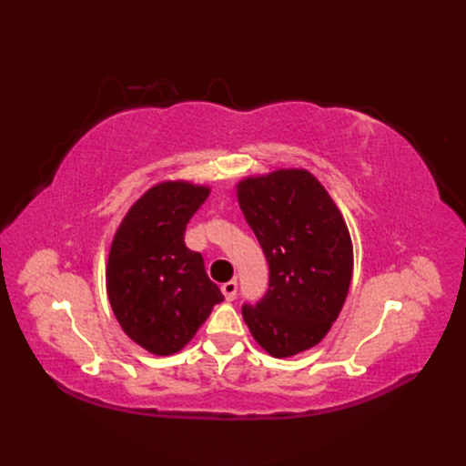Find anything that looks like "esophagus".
I'll list each match as a JSON object with an SVG mask.
<instances>
[{"mask_svg":"<svg viewBox=\"0 0 466 466\" xmlns=\"http://www.w3.org/2000/svg\"><path fill=\"white\" fill-rule=\"evenodd\" d=\"M221 294L228 301H233L237 296V280H229L226 284H221Z\"/></svg>","mask_w":466,"mask_h":466,"instance_id":"esophagus-1","label":"esophagus"}]
</instances>
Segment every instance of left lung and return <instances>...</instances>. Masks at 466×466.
I'll return each instance as SVG.
<instances>
[{
    "label": "left lung",
    "mask_w": 466,
    "mask_h": 466,
    "mask_svg": "<svg viewBox=\"0 0 466 466\" xmlns=\"http://www.w3.org/2000/svg\"><path fill=\"white\" fill-rule=\"evenodd\" d=\"M237 198L269 263V290L242 307V319L265 352L294 357L320 343L341 313L352 277L349 228L305 168L247 176Z\"/></svg>",
    "instance_id": "left-lung-1"
}]
</instances>
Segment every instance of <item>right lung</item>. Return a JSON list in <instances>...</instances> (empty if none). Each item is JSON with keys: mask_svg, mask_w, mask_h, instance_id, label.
Returning <instances> with one entry per match:
<instances>
[{"mask_svg": "<svg viewBox=\"0 0 466 466\" xmlns=\"http://www.w3.org/2000/svg\"><path fill=\"white\" fill-rule=\"evenodd\" d=\"M208 186L165 180L128 208L106 265V292L125 334L157 357L182 350L224 299L203 256L186 247L187 221Z\"/></svg>", "mask_w": 466, "mask_h": 466, "instance_id": "right-lung-1", "label": "right lung"}]
</instances>
